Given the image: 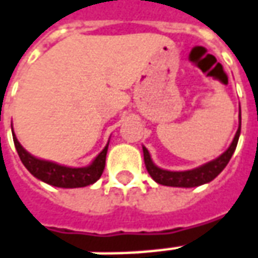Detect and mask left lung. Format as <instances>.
<instances>
[{
	"instance_id": "1",
	"label": "left lung",
	"mask_w": 258,
	"mask_h": 258,
	"mask_svg": "<svg viewBox=\"0 0 258 258\" xmlns=\"http://www.w3.org/2000/svg\"><path fill=\"white\" fill-rule=\"evenodd\" d=\"M240 125H242V118H240V113H239V128L236 131L235 138L229 145V148L223 152L221 156H218L217 159L211 160L205 165L191 169V170H184V172H172V170H165L160 169L155 165L151 155L148 152L145 147H142L144 151V160H145V166H147L148 173L151 174V177L163 185H170V187H197V185L210 183L211 180H214L219 173L222 172L225 166L228 165V162L232 158V155L235 152L236 145L239 141V135H240Z\"/></svg>"
}]
</instances>
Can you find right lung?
<instances>
[{"label": "right lung", "mask_w": 258, "mask_h": 258, "mask_svg": "<svg viewBox=\"0 0 258 258\" xmlns=\"http://www.w3.org/2000/svg\"><path fill=\"white\" fill-rule=\"evenodd\" d=\"M12 128V124H11ZM14 144H15L18 155L22 160L25 167L35 176L36 179L41 180L54 187L61 188H77V187H85V185L93 184L98 181L104 170L106 165V154L109 144L103 148V151L93 159L89 166L85 167H68L58 165L55 162L39 159L33 155H30L25 148L19 144L15 133L12 130Z\"/></svg>", "instance_id": "1"}]
</instances>
